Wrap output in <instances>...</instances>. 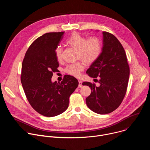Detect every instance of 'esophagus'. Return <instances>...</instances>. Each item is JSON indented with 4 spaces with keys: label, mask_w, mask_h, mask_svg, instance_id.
Returning <instances> with one entry per match:
<instances>
[{
    "label": "esophagus",
    "mask_w": 150,
    "mask_h": 150,
    "mask_svg": "<svg viewBox=\"0 0 150 150\" xmlns=\"http://www.w3.org/2000/svg\"><path fill=\"white\" fill-rule=\"evenodd\" d=\"M78 82H79V85H78V88H81V87H82V80H81V79H78Z\"/></svg>",
    "instance_id": "obj_1"
}]
</instances>
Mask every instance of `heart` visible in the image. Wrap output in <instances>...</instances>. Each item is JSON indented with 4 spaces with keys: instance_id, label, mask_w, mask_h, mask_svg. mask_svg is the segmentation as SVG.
I'll use <instances>...</instances> for the list:
<instances>
[{
    "instance_id": "1",
    "label": "heart",
    "mask_w": 150,
    "mask_h": 150,
    "mask_svg": "<svg viewBox=\"0 0 150 150\" xmlns=\"http://www.w3.org/2000/svg\"><path fill=\"white\" fill-rule=\"evenodd\" d=\"M67 43L77 51L76 57L86 64H91L99 57L102 45L100 40L97 37H91L87 39L78 33H73L66 41ZM55 55L58 60L62 57V49L58 46L55 50ZM83 69L82 62H77L67 67L65 72L70 75L78 76L80 72Z\"/></svg>"
}]
</instances>
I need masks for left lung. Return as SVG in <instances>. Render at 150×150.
I'll return each instance as SVG.
<instances>
[{
    "label": "left lung",
    "instance_id": "left-lung-1",
    "mask_svg": "<svg viewBox=\"0 0 150 150\" xmlns=\"http://www.w3.org/2000/svg\"><path fill=\"white\" fill-rule=\"evenodd\" d=\"M103 35L102 52L86 72L90 77L98 78L99 85L89 82L82 83L91 90L86 98L87 106L100 115L110 113L120 105L126 94L130 72L120 41L108 32H103Z\"/></svg>",
    "mask_w": 150,
    "mask_h": 150
}]
</instances>
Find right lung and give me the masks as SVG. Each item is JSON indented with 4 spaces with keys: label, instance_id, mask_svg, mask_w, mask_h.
I'll use <instances>...</instances> for the list:
<instances>
[{
    "label": "right lung",
    "instance_id": "right-lung-1",
    "mask_svg": "<svg viewBox=\"0 0 150 150\" xmlns=\"http://www.w3.org/2000/svg\"><path fill=\"white\" fill-rule=\"evenodd\" d=\"M64 32L48 33L37 38L27 50L22 64L21 81L32 108L47 117L57 116L68 108L70 96L78 85L74 76L66 75L60 82H52L58 60L56 49Z\"/></svg>",
    "mask_w": 150,
    "mask_h": 150
}]
</instances>
